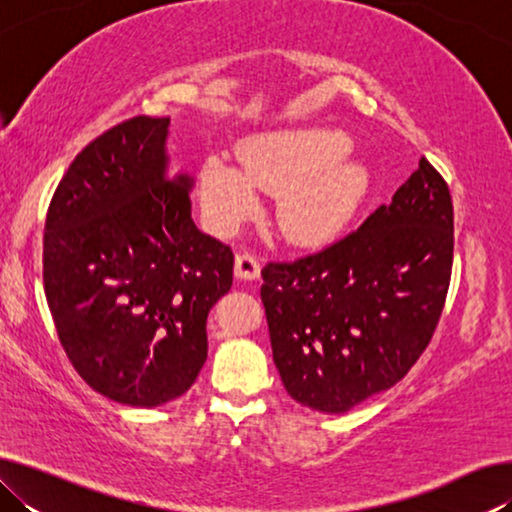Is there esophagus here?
Listing matches in <instances>:
<instances>
[{
	"label": "esophagus",
	"instance_id": "esophagus-1",
	"mask_svg": "<svg viewBox=\"0 0 512 512\" xmlns=\"http://www.w3.org/2000/svg\"><path fill=\"white\" fill-rule=\"evenodd\" d=\"M259 271H262V266L253 253H239L235 257V275L239 280H257Z\"/></svg>",
	"mask_w": 512,
	"mask_h": 512
}]
</instances>
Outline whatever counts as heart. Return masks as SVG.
Returning <instances> with one entry per match:
<instances>
[{
    "instance_id": "b5f03b06",
    "label": "heart",
    "mask_w": 512,
    "mask_h": 512,
    "mask_svg": "<svg viewBox=\"0 0 512 512\" xmlns=\"http://www.w3.org/2000/svg\"><path fill=\"white\" fill-rule=\"evenodd\" d=\"M350 140L325 128L253 137L239 164L212 155L201 167V203L221 235L257 212L259 192L277 195L275 221L296 244H320L345 228L368 189V173L350 158Z\"/></svg>"
}]
</instances>
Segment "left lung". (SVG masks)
Returning <instances> with one entry per match:
<instances>
[{"instance_id": "1", "label": "left lung", "mask_w": 512, "mask_h": 512, "mask_svg": "<svg viewBox=\"0 0 512 512\" xmlns=\"http://www.w3.org/2000/svg\"><path fill=\"white\" fill-rule=\"evenodd\" d=\"M452 259V196L422 158L393 201L348 237L266 264L262 302L287 393L345 413L395 386L436 332Z\"/></svg>"}]
</instances>
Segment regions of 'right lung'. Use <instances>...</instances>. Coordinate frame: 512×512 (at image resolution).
<instances>
[{"label":"right lung","instance_id":"add662e5","mask_svg":"<svg viewBox=\"0 0 512 512\" xmlns=\"http://www.w3.org/2000/svg\"><path fill=\"white\" fill-rule=\"evenodd\" d=\"M169 117L92 140L49 203L42 277L76 372L128 406L187 393L207 359V314L232 287L230 246L192 219L187 173L167 158Z\"/></svg>","mask_w":512,"mask_h":512}]
</instances>
